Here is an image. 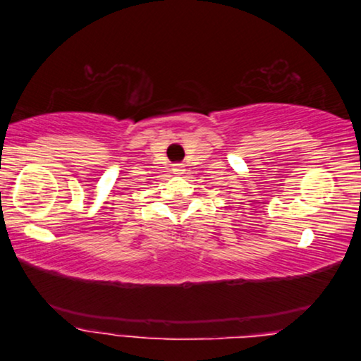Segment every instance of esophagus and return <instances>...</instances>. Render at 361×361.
I'll return each instance as SVG.
<instances>
[{
    "label": "esophagus",
    "mask_w": 361,
    "mask_h": 361,
    "mask_svg": "<svg viewBox=\"0 0 361 361\" xmlns=\"http://www.w3.org/2000/svg\"><path fill=\"white\" fill-rule=\"evenodd\" d=\"M172 171H174V174H184V166H182V164H176L174 166V169H172Z\"/></svg>",
    "instance_id": "34e87169"
}]
</instances>
